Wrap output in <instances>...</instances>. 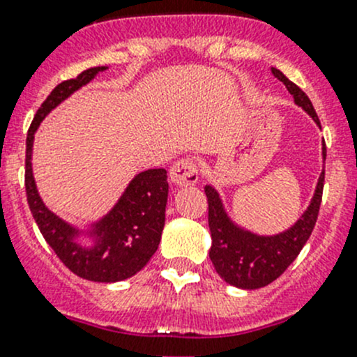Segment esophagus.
<instances>
[{"label": "esophagus", "mask_w": 357, "mask_h": 357, "mask_svg": "<svg viewBox=\"0 0 357 357\" xmlns=\"http://www.w3.org/2000/svg\"><path fill=\"white\" fill-rule=\"evenodd\" d=\"M169 178L176 186H190L199 181V164L192 158H181L169 171Z\"/></svg>", "instance_id": "1"}]
</instances>
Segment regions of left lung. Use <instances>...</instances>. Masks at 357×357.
I'll use <instances>...</instances> for the list:
<instances>
[{
  "instance_id": "8db88e82",
  "label": "left lung",
  "mask_w": 357,
  "mask_h": 357,
  "mask_svg": "<svg viewBox=\"0 0 357 357\" xmlns=\"http://www.w3.org/2000/svg\"><path fill=\"white\" fill-rule=\"evenodd\" d=\"M271 72L278 81L287 86L290 95H294L295 103L307 112L316 124L321 126L309 96L278 68L273 67ZM323 157L326 158V146H323ZM323 186H325V171L319 176L314 199L302 219H298L297 225L289 231L276 236H257L236 228L222 212L218 192L212 186H205L208 204V228L212 235L208 257L218 275L229 285L250 290L261 289L280 278L301 254L302 247L305 245L314 229L323 199Z\"/></svg>"
}]
</instances>
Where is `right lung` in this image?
Masks as SVG:
<instances>
[{
  "instance_id": "obj_1",
  "label": "right lung",
  "mask_w": 357,
  "mask_h": 357,
  "mask_svg": "<svg viewBox=\"0 0 357 357\" xmlns=\"http://www.w3.org/2000/svg\"><path fill=\"white\" fill-rule=\"evenodd\" d=\"M105 68L91 67L81 72L77 77L60 82L36 112L25 142V195L39 231L48 245L55 250L60 261L81 278L89 282L112 283L131 278L139 269L145 268L150 257L155 254L165 222L169 190L167 171L149 169L136 176L114 211L100 225H96V245L82 248L72 242L77 231L50 212L39 199L31 165L32 139L39 122L68 95Z\"/></svg>"
}]
</instances>
